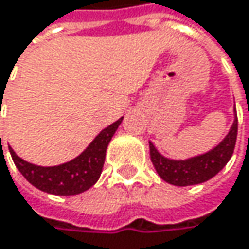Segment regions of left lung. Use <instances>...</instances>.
<instances>
[{"label": "left lung", "instance_id": "1", "mask_svg": "<svg viewBox=\"0 0 249 249\" xmlns=\"http://www.w3.org/2000/svg\"><path fill=\"white\" fill-rule=\"evenodd\" d=\"M238 134V118H235L224 141L213 150L187 160H170L163 157L150 142V157L159 176L174 186H190L203 183L219 173L233 154Z\"/></svg>", "mask_w": 249, "mask_h": 249}]
</instances>
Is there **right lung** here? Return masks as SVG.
I'll return each instance as SVG.
<instances>
[{
  "label": "right lung",
  "mask_w": 249,
  "mask_h": 249,
  "mask_svg": "<svg viewBox=\"0 0 249 249\" xmlns=\"http://www.w3.org/2000/svg\"><path fill=\"white\" fill-rule=\"evenodd\" d=\"M121 121L123 118H120L117 123L102 129L80 156L60 166H53V167L36 166L20 159L13 148H10V153L20 173L34 187L46 193L59 195V196L79 195L88 190L89 187H92L98 181L99 176L102 173L107 147L112 135L115 134L117 128L121 124Z\"/></svg>",
  "instance_id": "1"
}]
</instances>
